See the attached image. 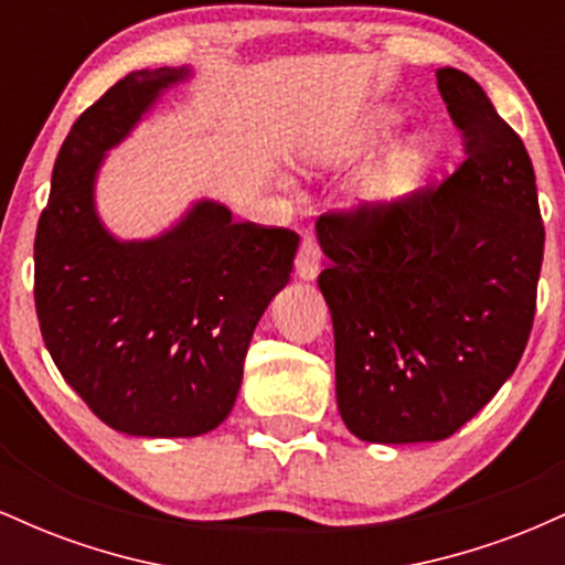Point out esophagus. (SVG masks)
Segmentation results:
<instances>
[{
    "label": "esophagus",
    "mask_w": 565,
    "mask_h": 565,
    "mask_svg": "<svg viewBox=\"0 0 565 565\" xmlns=\"http://www.w3.org/2000/svg\"><path fill=\"white\" fill-rule=\"evenodd\" d=\"M295 270L302 281H313L321 270V249L316 244L313 233H305L300 252H297V260H295Z\"/></svg>",
    "instance_id": "obj_1"
}]
</instances>
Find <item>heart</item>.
I'll return each mask as SVG.
<instances>
[{
  "label": "heart",
  "instance_id": "b5f03b06",
  "mask_svg": "<svg viewBox=\"0 0 565 565\" xmlns=\"http://www.w3.org/2000/svg\"><path fill=\"white\" fill-rule=\"evenodd\" d=\"M401 121H404V119H401V114L395 111V108H377V111L366 116L364 132L377 135V138H391L395 129L401 127ZM427 148H430V146H427V142H423V140L414 142L412 153H408V159L404 161V167H401V174H404V178H408L414 167H417L419 161H423V157L427 153ZM327 153L329 151L323 146H310L308 151H305V161H308V164H319V161L327 159ZM372 199H374V204H391V201L395 199L393 183H385L382 188H377Z\"/></svg>",
  "mask_w": 565,
  "mask_h": 565
}]
</instances>
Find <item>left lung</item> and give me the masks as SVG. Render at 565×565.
Returning <instances> with one entry per match:
<instances>
[{"label": "left lung", "instance_id": "obj_1", "mask_svg": "<svg viewBox=\"0 0 565 565\" xmlns=\"http://www.w3.org/2000/svg\"><path fill=\"white\" fill-rule=\"evenodd\" d=\"M436 79L468 142L459 170L316 223L337 408L369 444L454 436L515 372L536 310L544 225L526 146L465 71Z\"/></svg>", "mask_w": 565, "mask_h": 565}]
</instances>
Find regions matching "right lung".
I'll list each match as a JSON object with an SVG mask.
<instances>
[{
  "label": "right lung",
  "mask_w": 565,
  "mask_h": 565,
  "mask_svg": "<svg viewBox=\"0 0 565 565\" xmlns=\"http://www.w3.org/2000/svg\"><path fill=\"white\" fill-rule=\"evenodd\" d=\"M193 71L142 68L89 106L55 159L34 242V300L63 380L114 430L193 438L236 404L257 321L289 284L300 236L233 223L199 199L151 238L114 236L95 204L106 153Z\"/></svg>",
  "instance_id": "add662e5"
}]
</instances>
